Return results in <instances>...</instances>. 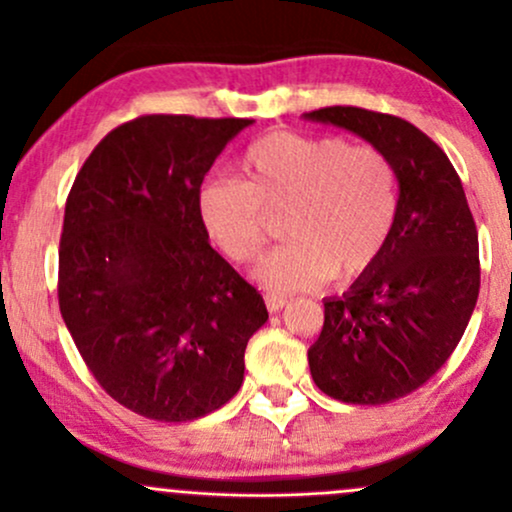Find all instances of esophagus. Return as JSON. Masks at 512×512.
Masks as SVG:
<instances>
[{
	"instance_id": "esophagus-1",
	"label": "esophagus",
	"mask_w": 512,
	"mask_h": 512,
	"mask_svg": "<svg viewBox=\"0 0 512 512\" xmlns=\"http://www.w3.org/2000/svg\"><path fill=\"white\" fill-rule=\"evenodd\" d=\"M264 301H267L269 313H279V310H284L286 305H289V298L279 296V293H267V296H264Z\"/></svg>"
}]
</instances>
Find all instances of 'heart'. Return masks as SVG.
Instances as JSON below:
<instances>
[{"mask_svg":"<svg viewBox=\"0 0 512 512\" xmlns=\"http://www.w3.org/2000/svg\"><path fill=\"white\" fill-rule=\"evenodd\" d=\"M291 240L260 267L274 291H308L334 274L349 281L383 257L399 216V175L373 144L334 134L274 132L240 158V180L214 178L199 190L209 238L233 262L250 264L284 216Z\"/></svg>","mask_w":512,"mask_h":512,"instance_id":"b5f03b06","label":"heart"}]
</instances>
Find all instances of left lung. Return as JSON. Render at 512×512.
Instances as JSON below:
<instances>
[{
	"label": "left lung",
	"mask_w": 512,
	"mask_h": 512,
	"mask_svg": "<svg viewBox=\"0 0 512 512\" xmlns=\"http://www.w3.org/2000/svg\"><path fill=\"white\" fill-rule=\"evenodd\" d=\"M305 120L344 127L383 149L399 175L390 245L344 296L325 301L310 375L346 404L419 390L460 344L479 298V233L445 151L402 117L332 105Z\"/></svg>",
	"instance_id": "1"
}]
</instances>
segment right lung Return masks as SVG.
<instances>
[{
  "label": "right lung",
  "mask_w": 512,
  "mask_h": 512,
  "mask_svg": "<svg viewBox=\"0 0 512 512\" xmlns=\"http://www.w3.org/2000/svg\"><path fill=\"white\" fill-rule=\"evenodd\" d=\"M248 125L142 115L91 151L67 197L64 325L103 390L146 419L180 424L223 407L269 317L199 216L204 175Z\"/></svg>",
  "instance_id": "right-lung-1"
}]
</instances>
